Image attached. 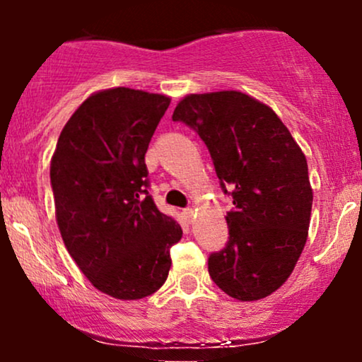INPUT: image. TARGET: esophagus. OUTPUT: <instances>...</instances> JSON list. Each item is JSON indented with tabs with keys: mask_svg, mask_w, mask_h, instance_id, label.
Returning <instances> with one entry per match:
<instances>
[{
	"mask_svg": "<svg viewBox=\"0 0 362 362\" xmlns=\"http://www.w3.org/2000/svg\"><path fill=\"white\" fill-rule=\"evenodd\" d=\"M182 214H184L187 223H189V224L192 223V219H194V209H192V207H187V209L182 211Z\"/></svg>",
	"mask_w": 362,
	"mask_h": 362,
	"instance_id": "1",
	"label": "esophagus"
}]
</instances>
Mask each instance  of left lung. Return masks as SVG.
<instances>
[{
    "label": "left lung",
    "mask_w": 362,
    "mask_h": 362,
    "mask_svg": "<svg viewBox=\"0 0 362 362\" xmlns=\"http://www.w3.org/2000/svg\"><path fill=\"white\" fill-rule=\"evenodd\" d=\"M204 141L231 195L226 247L207 260L228 296L255 301L284 284L305 248L313 192L301 148L271 107L242 91L189 95L175 107Z\"/></svg>",
    "instance_id": "8db88e82"
}]
</instances>
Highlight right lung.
<instances>
[{
	"mask_svg": "<svg viewBox=\"0 0 362 362\" xmlns=\"http://www.w3.org/2000/svg\"><path fill=\"white\" fill-rule=\"evenodd\" d=\"M165 95L119 86L91 95L66 122L51 161L62 242L102 293L141 300L167 281L182 228L148 192L149 141Z\"/></svg>",
	"mask_w": 362,
	"mask_h": 362,
	"instance_id": "1",
	"label": "right lung"
}]
</instances>
